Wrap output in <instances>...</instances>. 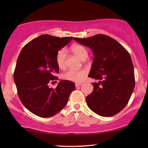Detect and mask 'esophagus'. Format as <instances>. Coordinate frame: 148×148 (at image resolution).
Instances as JSON below:
<instances>
[{
	"label": "esophagus",
	"mask_w": 148,
	"mask_h": 148,
	"mask_svg": "<svg viewBox=\"0 0 148 148\" xmlns=\"http://www.w3.org/2000/svg\"><path fill=\"white\" fill-rule=\"evenodd\" d=\"M81 83H75V86H76V87H79L81 85Z\"/></svg>",
	"instance_id": "1"
}]
</instances>
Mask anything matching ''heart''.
<instances>
[{"label":"heart","mask_w":148,"mask_h":148,"mask_svg":"<svg viewBox=\"0 0 148 148\" xmlns=\"http://www.w3.org/2000/svg\"><path fill=\"white\" fill-rule=\"evenodd\" d=\"M71 51L78 56L81 60H84L88 57V51L84 47L81 45H72L71 47ZM67 56V51L65 48L59 49L56 55V62L60 69H64L65 65V59ZM87 72L84 69L74 70L69 69L62 74V78L65 80L72 82H80L86 76Z\"/></svg>","instance_id":"heart-1"}]
</instances>
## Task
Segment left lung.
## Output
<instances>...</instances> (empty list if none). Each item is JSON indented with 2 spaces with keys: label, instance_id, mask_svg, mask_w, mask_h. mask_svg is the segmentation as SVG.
Returning a JSON list of instances; mask_svg holds the SVG:
<instances>
[{
  "label": "left lung",
  "instance_id": "1",
  "mask_svg": "<svg viewBox=\"0 0 148 148\" xmlns=\"http://www.w3.org/2000/svg\"><path fill=\"white\" fill-rule=\"evenodd\" d=\"M73 39L89 47L94 56L88 77L99 82L92 83L93 91L86 98L88 106L101 116L118 114L127 105L135 86L129 53L117 40L103 34Z\"/></svg>",
  "mask_w": 148,
  "mask_h": 148
}]
</instances>
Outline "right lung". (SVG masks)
<instances>
[{
	"label": "right lung",
	"mask_w": 148,
	"mask_h": 148,
	"mask_svg": "<svg viewBox=\"0 0 148 148\" xmlns=\"http://www.w3.org/2000/svg\"><path fill=\"white\" fill-rule=\"evenodd\" d=\"M72 37L60 38L44 34L25 46L19 55L14 72L18 95L23 106L33 114L49 118L60 111L67 103L75 89L70 81H60L56 88L48 84L58 77L59 67L56 55L65 46Z\"/></svg>",
	"instance_id": "add662e5"
}]
</instances>
